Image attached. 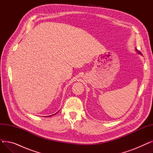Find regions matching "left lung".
<instances>
[{"instance_id":"obj_1","label":"left lung","mask_w":153,"mask_h":153,"mask_svg":"<svg viewBox=\"0 0 153 153\" xmlns=\"http://www.w3.org/2000/svg\"><path fill=\"white\" fill-rule=\"evenodd\" d=\"M136 51H138V50H136ZM138 53H140V52H139V51H138Z\"/></svg>"}]
</instances>
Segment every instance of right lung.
I'll return each mask as SVG.
<instances>
[{
	"mask_svg": "<svg viewBox=\"0 0 153 153\" xmlns=\"http://www.w3.org/2000/svg\"><path fill=\"white\" fill-rule=\"evenodd\" d=\"M49 117H50V116H49Z\"/></svg>",
	"mask_w": 153,
	"mask_h": 153,
	"instance_id": "obj_1",
	"label": "right lung"
}]
</instances>
